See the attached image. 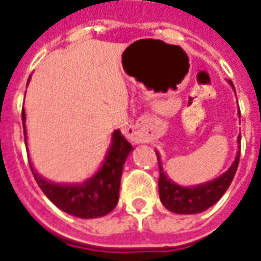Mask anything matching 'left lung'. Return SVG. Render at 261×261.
<instances>
[{
    "mask_svg": "<svg viewBox=\"0 0 261 261\" xmlns=\"http://www.w3.org/2000/svg\"><path fill=\"white\" fill-rule=\"evenodd\" d=\"M230 85L233 86V84L230 82ZM239 142H241V137H239ZM239 158H241V151L238 152L235 162L232 164L229 169L215 180L205 183V185H200L197 187H180L172 183L166 177L158 156V186L161 201L169 211L176 214H198L205 211L207 208L218 201L219 198L224 196V193L228 190V187L230 186V183L235 177L236 169L239 165Z\"/></svg>",
    "mask_w": 261,
    "mask_h": 261,
    "instance_id": "obj_1",
    "label": "left lung"
}]
</instances>
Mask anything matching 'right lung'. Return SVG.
Instances as JSON below:
<instances>
[{
    "label": "right lung",
    "mask_w": 261,
    "mask_h": 261,
    "mask_svg": "<svg viewBox=\"0 0 261 261\" xmlns=\"http://www.w3.org/2000/svg\"><path fill=\"white\" fill-rule=\"evenodd\" d=\"M22 121H23L26 144L23 108H22ZM130 152V142L121 136L119 130H116L105 164L96 175L84 185H74V186L53 185L37 175L32 166L31 169L42 192L60 210L78 218H97L110 213L119 201L121 172H123L125 158Z\"/></svg>",
    "instance_id": "1"
}]
</instances>
